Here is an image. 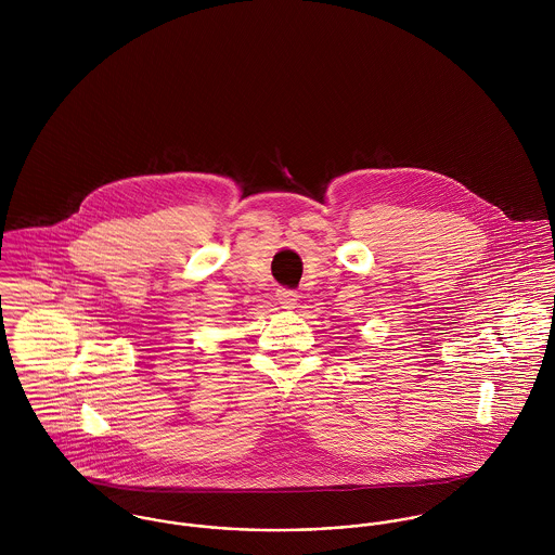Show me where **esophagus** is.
Wrapping results in <instances>:
<instances>
[{
    "label": "esophagus",
    "instance_id": "34e87169",
    "mask_svg": "<svg viewBox=\"0 0 555 555\" xmlns=\"http://www.w3.org/2000/svg\"><path fill=\"white\" fill-rule=\"evenodd\" d=\"M278 304L284 308V310H295L297 308V301H299V295L293 293V291H278Z\"/></svg>",
    "mask_w": 555,
    "mask_h": 555
}]
</instances>
